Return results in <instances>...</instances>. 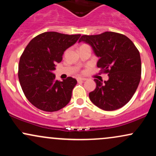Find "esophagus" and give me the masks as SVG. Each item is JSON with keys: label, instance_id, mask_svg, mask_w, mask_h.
<instances>
[{"label": "esophagus", "instance_id": "1", "mask_svg": "<svg viewBox=\"0 0 156 156\" xmlns=\"http://www.w3.org/2000/svg\"><path fill=\"white\" fill-rule=\"evenodd\" d=\"M77 80L78 81H80V80H87V78H81V77H78V78H77Z\"/></svg>", "mask_w": 156, "mask_h": 156}]
</instances>
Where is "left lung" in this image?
Wrapping results in <instances>:
<instances>
[{
	"label": "left lung",
	"instance_id": "left-lung-1",
	"mask_svg": "<svg viewBox=\"0 0 156 156\" xmlns=\"http://www.w3.org/2000/svg\"><path fill=\"white\" fill-rule=\"evenodd\" d=\"M89 44L97 57V67L108 73V80L94 79L96 89L89 94L98 108L114 111L128 103L141 79L139 52L126 36L106 31L98 35H83L78 42Z\"/></svg>",
	"mask_w": 156,
	"mask_h": 156
}]
</instances>
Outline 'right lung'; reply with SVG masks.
<instances>
[{"label":"right lung","mask_w":156,"mask_h":156,"mask_svg":"<svg viewBox=\"0 0 156 156\" xmlns=\"http://www.w3.org/2000/svg\"><path fill=\"white\" fill-rule=\"evenodd\" d=\"M80 37V34L44 32L26 46L20 59L18 78L26 98L37 108L56 112L70 101L76 79L68 77L58 81L53 71L56 64L62 62L64 52Z\"/></svg>","instance_id":"add662e5"}]
</instances>
